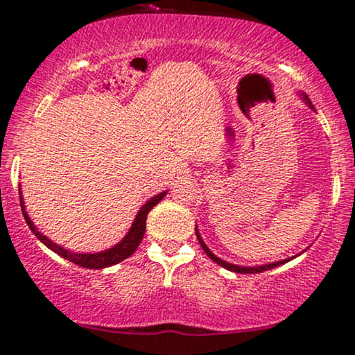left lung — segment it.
<instances>
[{
	"mask_svg": "<svg viewBox=\"0 0 355 355\" xmlns=\"http://www.w3.org/2000/svg\"><path fill=\"white\" fill-rule=\"evenodd\" d=\"M303 100L306 101V105H308L309 107H311V110H315V107H313V105H311V101L308 100V96H306V95H303ZM195 231H196V237H198V242L201 244V248H203V250L206 252V255H208V257H209L211 260H213V262H216L218 266H221V267H224V268H227V270L236 272V273H260V272L270 270V268H275V267H278V266H282V263H285V262H288V260L295 259V257H290V259L278 260V262L266 263V266H257V267H242V266H234V263L224 262V260H221L219 257H216V255H214L213 252H211V250L208 249V245H206L205 242H203V239H201L200 232H198V230H196V227H195Z\"/></svg>",
	"mask_w": 355,
	"mask_h": 355,
	"instance_id": "left-lung-1",
	"label": "left lung"
}]
</instances>
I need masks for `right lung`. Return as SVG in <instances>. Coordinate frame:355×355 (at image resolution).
<instances>
[{
    "instance_id": "add662e5",
    "label": "right lung",
    "mask_w": 355,
    "mask_h": 355,
    "mask_svg": "<svg viewBox=\"0 0 355 355\" xmlns=\"http://www.w3.org/2000/svg\"><path fill=\"white\" fill-rule=\"evenodd\" d=\"M19 195H21L19 200H21L22 214H24L26 223H28L29 230L34 232V236L37 237V239L42 242V244H46L49 249L53 250V252L60 255V257L70 260V262L77 263V266H80V267L95 268V270H96V268L111 267V266H114V263H119L121 260L131 257V255L134 254V250L139 248V244H141L142 237H144L147 214H149V211L154 208V206L159 203V201L162 200L165 195H167V191L159 193V195H155L154 198H150L149 201H147L146 205H142V208L139 209V213L136 214V219H134L131 230H129L128 234L123 237V241L118 242V244L113 245V248H111V249L103 250V252H95V254H77V252H71V250L64 249V248H62V245H57L55 242H52L47 236H44L42 232L35 230L34 223L31 221V218L28 216V213H26V209H24V201H22L21 188H19Z\"/></svg>"
}]
</instances>
